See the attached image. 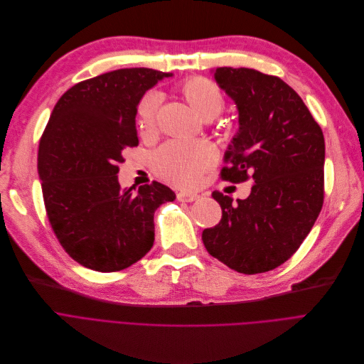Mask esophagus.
<instances>
[{
  "instance_id": "obj_1",
  "label": "esophagus",
  "mask_w": 364,
  "mask_h": 364,
  "mask_svg": "<svg viewBox=\"0 0 364 364\" xmlns=\"http://www.w3.org/2000/svg\"><path fill=\"white\" fill-rule=\"evenodd\" d=\"M176 197H178V200H179V201H183V203H193V201H196V200H198V198H200V196H198V194H194V193H186V191H179V193L176 194Z\"/></svg>"
}]
</instances>
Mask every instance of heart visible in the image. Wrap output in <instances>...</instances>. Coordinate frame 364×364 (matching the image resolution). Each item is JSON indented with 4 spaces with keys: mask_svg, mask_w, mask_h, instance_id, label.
Listing matches in <instances>:
<instances>
[{
    "mask_svg": "<svg viewBox=\"0 0 364 364\" xmlns=\"http://www.w3.org/2000/svg\"><path fill=\"white\" fill-rule=\"evenodd\" d=\"M179 93L203 119L216 118L225 108V96L218 85L203 77L188 78ZM161 96L148 92L136 108V126L144 137L157 132V112ZM215 163V151L207 142H168L152 155V167L159 175L181 186L197 185L203 173Z\"/></svg>",
    "mask_w": 364,
    "mask_h": 364,
    "instance_id": "1",
    "label": "heart"
}]
</instances>
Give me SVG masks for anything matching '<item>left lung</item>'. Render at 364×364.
Listing matches in <instances>:
<instances>
[{
	"label": "left lung",
	"instance_id": "1",
	"mask_svg": "<svg viewBox=\"0 0 364 364\" xmlns=\"http://www.w3.org/2000/svg\"><path fill=\"white\" fill-rule=\"evenodd\" d=\"M215 80L238 109V133L220 178L253 181L237 200L215 191L222 219L203 231L213 257L241 274L267 272L295 253L324 200V136L299 95L282 78L249 68H216Z\"/></svg>",
	"mask_w": 364,
	"mask_h": 364
}]
</instances>
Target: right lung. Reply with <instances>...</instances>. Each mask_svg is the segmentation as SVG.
<instances>
[{
  "instance_id": "obj_1",
  "label": "right lung",
  "mask_w": 364,
  "mask_h": 364,
  "mask_svg": "<svg viewBox=\"0 0 364 364\" xmlns=\"http://www.w3.org/2000/svg\"><path fill=\"white\" fill-rule=\"evenodd\" d=\"M170 73L124 68L73 85L41 136L38 176L48 222L65 252L99 272L121 271L154 245V213L176 198L160 182L118 183V164L137 146L136 108Z\"/></svg>"
}]
</instances>
